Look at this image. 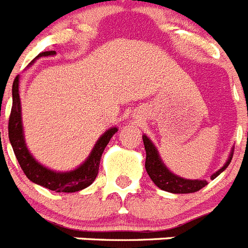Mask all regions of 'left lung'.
<instances>
[{
  "label": "left lung",
  "instance_id": "1",
  "mask_svg": "<svg viewBox=\"0 0 248 248\" xmlns=\"http://www.w3.org/2000/svg\"><path fill=\"white\" fill-rule=\"evenodd\" d=\"M144 146H145L146 151V160H145V169L146 172L149 174L153 183L159 187V189L164 190V191L172 192V194H190V192H196L205 187L207 185L206 180H190V179H184L181 176H177L176 174L171 172L168 169V166L164 164L159 155L157 148L154 145V143L146 137L145 134L143 135ZM233 155V149L231 150L229 155V159L226 160V163L223 164L222 168L220 170L211 175V180H214L215 177H217L222 171H225V169L230 165Z\"/></svg>",
  "mask_w": 248,
  "mask_h": 248
}]
</instances>
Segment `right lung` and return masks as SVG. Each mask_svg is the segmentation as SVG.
<instances>
[{"label":"right lung","instance_id":"right-lung-1","mask_svg":"<svg viewBox=\"0 0 248 248\" xmlns=\"http://www.w3.org/2000/svg\"><path fill=\"white\" fill-rule=\"evenodd\" d=\"M54 50H48L39 53L36 58L31 62L33 64L34 61L41 57L54 56ZM118 131L117 126H111L105 131L104 134L97 140V143L92 149L89 156L85 159L83 164L71 171H54L46 168L41 163H38L34 156L28 150L25 139V131L22 124V108L21 99H19V77L12 85V109H11L10 120H8V138H10L11 145H12L15 155H16L18 164L26 176L32 183L41 185L48 190L56 192H76L88 187L92 185L99 170L100 157L105 146L108 145L109 140L111 139Z\"/></svg>","mask_w":248,"mask_h":248}]
</instances>
